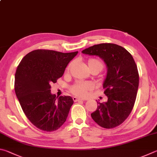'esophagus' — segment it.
<instances>
[{"label":"esophagus","mask_w":157,"mask_h":157,"mask_svg":"<svg viewBox=\"0 0 157 157\" xmlns=\"http://www.w3.org/2000/svg\"><path fill=\"white\" fill-rule=\"evenodd\" d=\"M73 101H82V100H83V99H82L78 98H77V97H73Z\"/></svg>","instance_id":"34e87169"}]
</instances>
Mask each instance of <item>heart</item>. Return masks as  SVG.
<instances>
[{
	"instance_id": "1",
	"label": "heart",
	"mask_w": 157,
	"mask_h": 157,
	"mask_svg": "<svg viewBox=\"0 0 157 157\" xmlns=\"http://www.w3.org/2000/svg\"><path fill=\"white\" fill-rule=\"evenodd\" d=\"M71 64H70L67 67V71L69 69ZM88 65L89 69L91 68L95 67L100 71L104 67V64L101 60L98 59L91 58L88 61ZM93 85L90 82H78L71 87V90L74 95H78L79 97H85L87 95V92L88 90L93 89Z\"/></svg>"
}]
</instances>
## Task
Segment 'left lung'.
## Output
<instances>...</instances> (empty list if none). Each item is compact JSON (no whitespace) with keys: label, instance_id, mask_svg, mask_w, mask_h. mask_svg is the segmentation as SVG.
I'll list each match as a JSON object with an SVG mask.
<instances>
[{"label":"left lung","instance_id":"1","mask_svg":"<svg viewBox=\"0 0 157 157\" xmlns=\"http://www.w3.org/2000/svg\"><path fill=\"white\" fill-rule=\"evenodd\" d=\"M82 53L99 57L107 67L103 88L108 100L97 101L91 117L104 128L117 126L129 116L136 100L139 79L135 62L126 49L115 44H95Z\"/></svg>","mask_w":157,"mask_h":157}]
</instances>
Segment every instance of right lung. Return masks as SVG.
I'll return each mask as SVG.
<instances>
[{
	"label": "right lung",
	"mask_w": 157,
	"mask_h": 157,
	"mask_svg": "<svg viewBox=\"0 0 157 157\" xmlns=\"http://www.w3.org/2000/svg\"><path fill=\"white\" fill-rule=\"evenodd\" d=\"M78 53L34 50L27 54L17 67L14 83L16 97L28 119L39 129L55 131L66 121L73 98H56L51 93V84L63 75Z\"/></svg>",
	"instance_id": "1"
}]
</instances>
